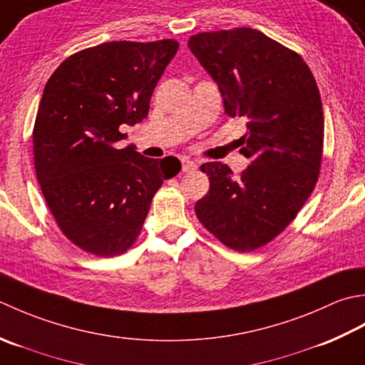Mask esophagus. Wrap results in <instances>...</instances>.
Returning a JSON list of instances; mask_svg holds the SVG:
<instances>
[{
  "label": "esophagus",
  "instance_id": "esophagus-1",
  "mask_svg": "<svg viewBox=\"0 0 365 365\" xmlns=\"http://www.w3.org/2000/svg\"><path fill=\"white\" fill-rule=\"evenodd\" d=\"M181 163H182V172L184 173H192V172H195V170H197V163L190 160L189 158H184L181 160Z\"/></svg>",
  "mask_w": 365,
  "mask_h": 365
}]
</instances>
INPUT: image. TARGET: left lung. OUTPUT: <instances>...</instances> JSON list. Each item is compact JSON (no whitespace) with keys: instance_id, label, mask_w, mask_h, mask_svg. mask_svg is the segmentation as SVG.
<instances>
[{"instance_id":"left-lung-1","label":"left lung","mask_w":365,"mask_h":365,"mask_svg":"<svg viewBox=\"0 0 365 365\" xmlns=\"http://www.w3.org/2000/svg\"><path fill=\"white\" fill-rule=\"evenodd\" d=\"M189 48L217 83L230 118H245L241 153L252 163L235 176L207 162L210 190L195 212L230 249L255 250L289 225L314 190L323 154V107L309 66L252 28L200 33Z\"/></svg>"}]
</instances>
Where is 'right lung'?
Wrapping results in <instances>:
<instances>
[{
    "label": "right lung",
    "mask_w": 365,
    "mask_h": 365,
    "mask_svg": "<svg viewBox=\"0 0 365 365\" xmlns=\"http://www.w3.org/2000/svg\"><path fill=\"white\" fill-rule=\"evenodd\" d=\"M178 47L173 39L101 43L64 59L43 88L33 130L37 181L61 232L89 254L128 250L154 193L180 173L176 158L115 146L128 137L121 125L148 116Z\"/></svg>",
    "instance_id": "obj_1"
}]
</instances>
